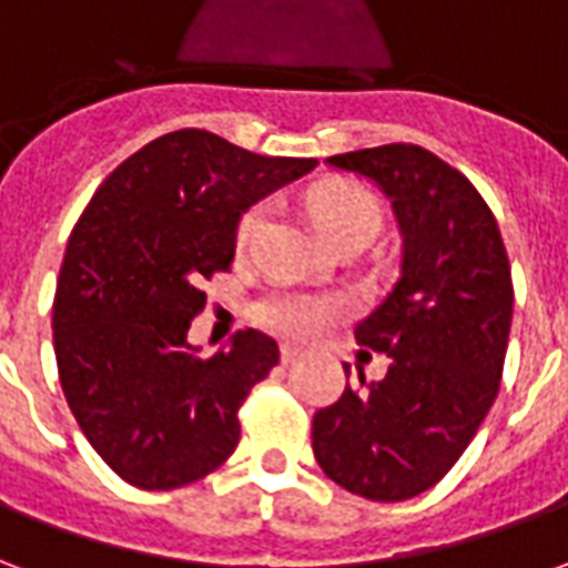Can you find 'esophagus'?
<instances>
[{
	"instance_id": "esophagus-1",
	"label": "esophagus",
	"mask_w": 568,
	"mask_h": 568,
	"mask_svg": "<svg viewBox=\"0 0 568 568\" xmlns=\"http://www.w3.org/2000/svg\"><path fill=\"white\" fill-rule=\"evenodd\" d=\"M280 356H283V362L288 365V362H295V358L304 356V349H301V346H295V344H283Z\"/></svg>"
}]
</instances>
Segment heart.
Returning a JSON list of instances; mask_svg holds the SVG:
<instances>
[{"instance_id": "obj_1", "label": "heart", "mask_w": 568, "mask_h": 568, "mask_svg": "<svg viewBox=\"0 0 568 568\" xmlns=\"http://www.w3.org/2000/svg\"><path fill=\"white\" fill-rule=\"evenodd\" d=\"M310 212L334 243L349 234H377V227H381V203H377V197L371 194L368 187L356 185V182H344V179L316 187L310 194ZM264 215H267L264 203H255L240 215L236 246H246L248 240L258 234ZM341 313H346V304L337 301V297L283 292V295H273L261 304L258 320L273 332L285 334V337L307 341V337H316L325 325H332Z\"/></svg>"}]
</instances>
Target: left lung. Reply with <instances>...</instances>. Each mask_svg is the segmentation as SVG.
Wrapping results in <instances>:
<instances>
[{
	"label": "left lung",
	"instance_id": "1",
	"mask_svg": "<svg viewBox=\"0 0 568 568\" xmlns=\"http://www.w3.org/2000/svg\"><path fill=\"white\" fill-rule=\"evenodd\" d=\"M328 163L386 191L405 248L398 283L356 328L358 344L389 356V371L377 383L358 374V386L346 383L322 407L313 453L337 487L405 501L450 471L499 395L511 261L487 200L438 154L393 142Z\"/></svg>",
	"mask_w": 568,
	"mask_h": 568
}]
</instances>
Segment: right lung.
Returning a JSON list of instances; mask_svg holds the SVG:
<instances>
[{"instance_id": "add662e5", "label": "right lung", "mask_w": 568, "mask_h": 568, "mask_svg": "<svg viewBox=\"0 0 568 568\" xmlns=\"http://www.w3.org/2000/svg\"><path fill=\"white\" fill-rule=\"evenodd\" d=\"M316 163L175 130L130 154L84 206L57 276V371L84 438L121 480L185 487L234 453L236 410L280 346L248 328L200 358L187 328L203 283L231 271L240 215Z\"/></svg>"}]
</instances>
